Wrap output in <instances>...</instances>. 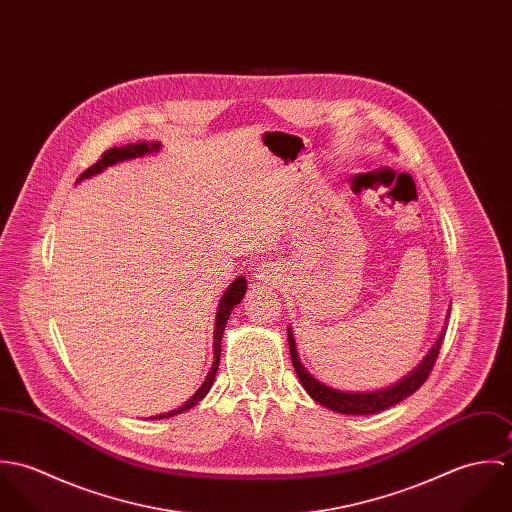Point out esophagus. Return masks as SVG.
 Instances as JSON below:
<instances>
[{
	"mask_svg": "<svg viewBox=\"0 0 512 512\" xmlns=\"http://www.w3.org/2000/svg\"><path fill=\"white\" fill-rule=\"evenodd\" d=\"M258 278H260L262 282H266V284H268V282H274V280H276L274 272H272V270H268V268H260V270H258Z\"/></svg>",
	"mask_w": 512,
	"mask_h": 512,
	"instance_id": "34e87169",
	"label": "esophagus"
}]
</instances>
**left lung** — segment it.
Segmentation results:
<instances>
[{
	"label": "left lung",
	"mask_w": 512,
	"mask_h": 512,
	"mask_svg": "<svg viewBox=\"0 0 512 512\" xmlns=\"http://www.w3.org/2000/svg\"><path fill=\"white\" fill-rule=\"evenodd\" d=\"M443 337H445V329L441 331L438 341L434 343L430 353L424 357V361L416 366L412 372H408L404 378H400L396 384H392L388 388H382V390H372V392H343V390H335L331 386H325L323 382L315 380L305 370V366L301 365L299 355H297L292 327H288V343H290L293 368H295V372L299 376V382L305 388V392L315 402H319L321 406H325V408H329L333 412L351 414V416H366V414L382 412V410L402 402L410 394H414L428 380L432 368L436 365Z\"/></svg>",
	"instance_id": "left-lung-1"
}]
</instances>
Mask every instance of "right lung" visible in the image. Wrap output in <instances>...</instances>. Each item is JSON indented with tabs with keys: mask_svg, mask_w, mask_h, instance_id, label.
<instances>
[{
	"mask_svg": "<svg viewBox=\"0 0 512 512\" xmlns=\"http://www.w3.org/2000/svg\"><path fill=\"white\" fill-rule=\"evenodd\" d=\"M159 147H161L159 142H151V144H147V142H140V144H128V146L112 147V149L104 151V153H102V157H100L92 167H88V169L78 177V181L88 179V177H92V175H96V173L104 171L106 167L116 165V163H120V161L134 159V157H142V155H146V153L159 151ZM244 293H246V280H244V276H240V278H236V280L228 286V290H226L224 295L220 297L219 309H217V321H215V333H213V335H215V337H213L215 361H213V366H211V370H209V374H207L205 382L201 384V388H199V390H197V392H195V394H193V396H191V398H189L181 408L171 410V412H165V414H159V416H153L151 420H161V418H171V416H175V414H181V412H185V410L193 408L195 404H199V402L207 396V392L211 390V386H213V382H215L217 370H219L220 341H222V333H224L226 321H228L230 311L234 309V305H238V303L242 301Z\"/></svg>",
	"mask_w": 512,
	"mask_h": 512,
	"instance_id": "obj_1",
	"label": "right lung"
}]
</instances>
